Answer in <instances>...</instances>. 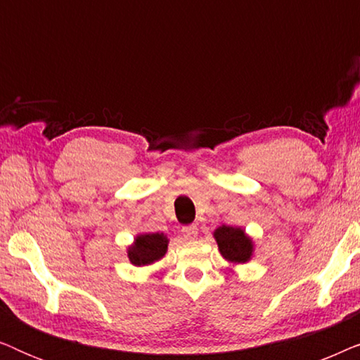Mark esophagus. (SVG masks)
<instances>
[{
    "label": "esophagus",
    "mask_w": 360,
    "mask_h": 360,
    "mask_svg": "<svg viewBox=\"0 0 360 360\" xmlns=\"http://www.w3.org/2000/svg\"><path fill=\"white\" fill-rule=\"evenodd\" d=\"M181 234H184V238H185V239L193 240V239L198 238V228H196L195 224L184 226V228H181Z\"/></svg>",
    "instance_id": "1"
}]
</instances>
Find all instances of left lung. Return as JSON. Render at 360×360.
<instances>
[{
    "mask_svg": "<svg viewBox=\"0 0 360 360\" xmlns=\"http://www.w3.org/2000/svg\"><path fill=\"white\" fill-rule=\"evenodd\" d=\"M214 239L223 257L231 264L249 262L254 252V243L244 229L233 228V226H219L214 229Z\"/></svg>",
    "mask_w": 360,
    "mask_h": 360,
    "instance_id": "1",
    "label": "left lung"
}]
</instances>
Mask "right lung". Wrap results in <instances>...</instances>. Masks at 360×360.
I'll use <instances>...</instances> for the list:
<instances>
[{
    "instance_id": "1",
    "label": "right lung",
    "mask_w": 360,
    "mask_h": 360,
    "mask_svg": "<svg viewBox=\"0 0 360 360\" xmlns=\"http://www.w3.org/2000/svg\"><path fill=\"white\" fill-rule=\"evenodd\" d=\"M167 245H169V239L164 233L137 234L134 244L127 249V257L136 267H144L164 257Z\"/></svg>"
}]
</instances>
